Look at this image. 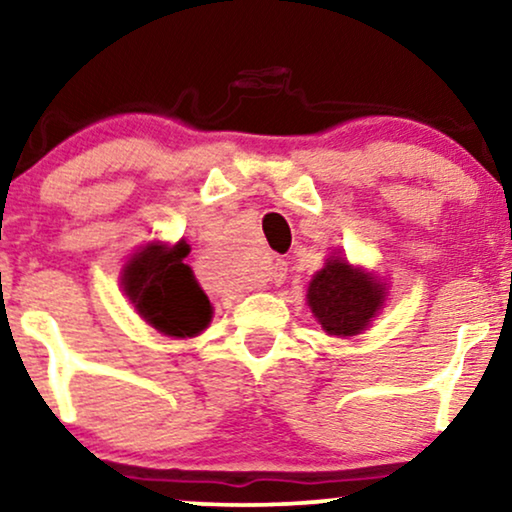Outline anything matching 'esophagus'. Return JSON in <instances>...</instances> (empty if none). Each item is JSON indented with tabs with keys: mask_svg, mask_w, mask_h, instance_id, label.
Returning a JSON list of instances; mask_svg holds the SVG:
<instances>
[{
	"mask_svg": "<svg viewBox=\"0 0 512 512\" xmlns=\"http://www.w3.org/2000/svg\"><path fill=\"white\" fill-rule=\"evenodd\" d=\"M269 281L271 283H283L286 281V274H288V264L283 260H274L269 264Z\"/></svg>",
	"mask_w": 512,
	"mask_h": 512,
	"instance_id": "34e87169",
	"label": "esophagus"
}]
</instances>
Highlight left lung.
Segmentation results:
<instances>
[{
    "instance_id": "8db88e82",
    "label": "left lung",
    "mask_w": 512,
    "mask_h": 512,
    "mask_svg": "<svg viewBox=\"0 0 512 512\" xmlns=\"http://www.w3.org/2000/svg\"><path fill=\"white\" fill-rule=\"evenodd\" d=\"M387 283L378 281L345 257H328L307 288V304L321 328L335 338H352L366 331L383 309Z\"/></svg>"
}]
</instances>
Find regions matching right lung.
<instances>
[{"label": "right lung", "instance_id": "add662e5", "mask_svg": "<svg viewBox=\"0 0 512 512\" xmlns=\"http://www.w3.org/2000/svg\"><path fill=\"white\" fill-rule=\"evenodd\" d=\"M191 248L148 243L129 257L120 274L122 293L141 319L167 338H193L210 326L212 304L184 257Z\"/></svg>", "mask_w": 512, "mask_h": 512}]
</instances>
